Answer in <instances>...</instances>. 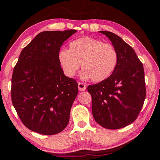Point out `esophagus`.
<instances>
[{
	"mask_svg": "<svg viewBox=\"0 0 160 160\" xmlns=\"http://www.w3.org/2000/svg\"><path fill=\"white\" fill-rule=\"evenodd\" d=\"M78 88H79V90L82 91H85L87 88V86L85 84L81 83V82H79L78 83Z\"/></svg>",
	"mask_w": 160,
	"mask_h": 160,
	"instance_id": "1",
	"label": "esophagus"
}]
</instances>
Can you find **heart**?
<instances>
[{
    "instance_id": "heart-1",
    "label": "heart",
    "mask_w": 160,
    "mask_h": 160,
    "mask_svg": "<svg viewBox=\"0 0 160 160\" xmlns=\"http://www.w3.org/2000/svg\"><path fill=\"white\" fill-rule=\"evenodd\" d=\"M59 59L67 77L75 76L81 64L83 79L101 82L113 73L118 64V55L113 45L84 37L72 41L69 49H62Z\"/></svg>"
}]
</instances>
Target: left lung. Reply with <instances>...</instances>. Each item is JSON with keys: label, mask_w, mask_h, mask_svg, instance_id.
Returning a JSON list of instances; mask_svg holds the SVG:
<instances>
[{"label": "left lung", "mask_w": 160, "mask_h": 160, "mask_svg": "<svg viewBox=\"0 0 160 160\" xmlns=\"http://www.w3.org/2000/svg\"><path fill=\"white\" fill-rule=\"evenodd\" d=\"M112 42L118 55L111 75L88 87L92 98V113L95 122L105 129H118L137 119L146 95L142 62L133 48L109 31H99Z\"/></svg>", "instance_id": "left-lung-1"}]
</instances>
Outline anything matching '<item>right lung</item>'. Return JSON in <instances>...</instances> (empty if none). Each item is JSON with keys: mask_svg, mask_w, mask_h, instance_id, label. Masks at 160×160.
I'll use <instances>...</instances> for the list:
<instances>
[{"mask_svg": "<svg viewBox=\"0 0 160 160\" xmlns=\"http://www.w3.org/2000/svg\"><path fill=\"white\" fill-rule=\"evenodd\" d=\"M43 31L22 50L11 79L12 103L25 126L42 135H55L69 123L78 84L66 77L59 59L64 41L76 32Z\"/></svg>", "mask_w": 160, "mask_h": 160, "instance_id": "obj_1", "label": "right lung"}]
</instances>
